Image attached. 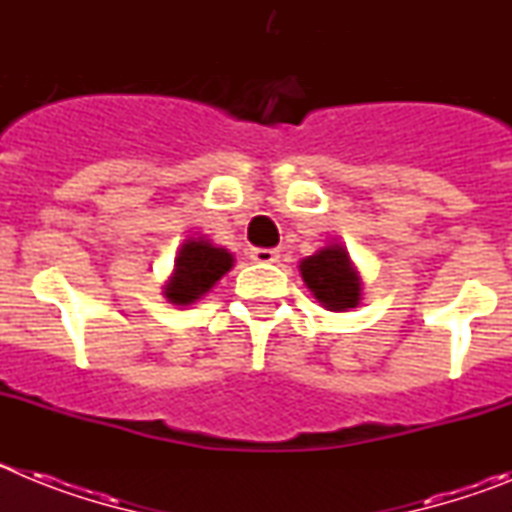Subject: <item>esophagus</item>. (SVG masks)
Here are the masks:
<instances>
[{
    "label": "esophagus",
    "mask_w": 512,
    "mask_h": 512,
    "mask_svg": "<svg viewBox=\"0 0 512 512\" xmlns=\"http://www.w3.org/2000/svg\"><path fill=\"white\" fill-rule=\"evenodd\" d=\"M251 261H256V264H274V261H279V251H274V248H251Z\"/></svg>",
    "instance_id": "1"
}]
</instances>
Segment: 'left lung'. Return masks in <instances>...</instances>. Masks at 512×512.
Masks as SVG:
<instances>
[{"label": "left lung", "mask_w": 512, "mask_h": 512, "mask_svg": "<svg viewBox=\"0 0 512 512\" xmlns=\"http://www.w3.org/2000/svg\"><path fill=\"white\" fill-rule=\"evenodd\" d=\"M300 274L315 300L328 310L343 312L359 305L361 279L341 243L320 248L318 253L302 259Z\"/></svg>", "instance_id": "1"}]
</instances>
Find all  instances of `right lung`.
I'll return each mask as SVG.
<instances>
[{
    "instance_id": "add662e5",
    "label": "right lung",
    "mask_w": 512,
    "mask_h": 512,
    "mask_svg": "<svg viewBox=\"0 0 512 512\" xmlns=\"http://www.w3.org/2000/svg\"><path fill=\"white\" fill-rule=\"evenodd\" d=\"M233 266V256L225 248L212 246L205 238H189L174 261V274L166 282L164 295L174 305H192L215 287Z\"/></svg>"
}]
</instances>
